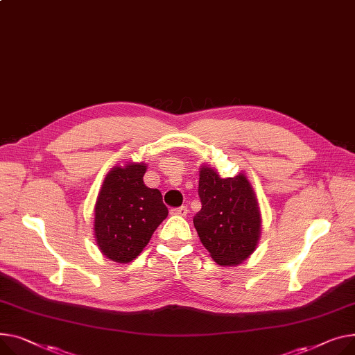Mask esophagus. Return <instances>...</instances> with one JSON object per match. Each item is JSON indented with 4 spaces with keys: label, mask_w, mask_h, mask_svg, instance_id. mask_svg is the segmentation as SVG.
Segmentation results:
<instances>
[{
    "label": "esophagus",
    "mask_w": 355,
    "mask_h": 355,
    "mask_svg": "<svg viewBox=\"0 0 355 355\" xmlns=\"http://www.w3.org/2000/svg\"><path fill=\"white\" fill-rule=\"evenodd\" d=\"M171 214L173 216H178V217H185L188 214V208L185 205H182L180 208H173L171 209Z\"/></svg>",
    "instance_id": "esophagus-1"
}]
</instances>
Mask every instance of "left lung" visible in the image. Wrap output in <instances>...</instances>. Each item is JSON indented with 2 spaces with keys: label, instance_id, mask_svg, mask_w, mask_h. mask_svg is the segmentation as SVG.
<instances>
[{
  "label": "left lung",
  "instance_id": "obj_1",
  "mask_svg": "<svg viewBox=\"0 0 355 355\" xmlns=\"http://www.w3.org/2000/svg\"><path fill=\"white\" fill-rule=\"evenodd\" d=\"M198 194L202 207L194 227L202 245L218 266H240L261 235V211L250 180L243 171L223 178L216 168L201 165Z\"/></svg>",
  "mask_w": 355,
  "mask_h": 355
}]
</instances>
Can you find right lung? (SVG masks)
Here are the masks:
<instances>
[{
	"mask_svg": "<svg viewBox=\"0 0 355 355\" xmlns=\"http://www.w3.org/2000/svg\"><path fill=\"white\" fill-rule=\"evenodd\" d=\"M146 171V162L115 165L105 175L94 207V239L114 263L137 258L168 216L161 193L144 184Z\"/></svg>",
	"mask_w": 355,
	"mask_h": 355,
	"instance_id": "right-lung-1",
	"label": "right lung"
}]
</instances>
